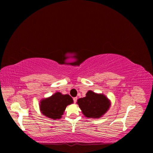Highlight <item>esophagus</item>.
I'll return each mask as SVG.
<instances>
[{
  "mask_svg": "<svg viewBox=\"0 0 153 153\" xmlns=\"http://www.w3.org/2000/svg\"><path fill=\"white\" fill-rule=\"evenodd\" d=\"M73 99H74V103H76V102H77V97H74V98Z\"/></svg>",
  "mask_w": 153,
  "mask_h": 153,
  "instance_id": "34e87169",
  "label": "esophagus"
}]
</instances>
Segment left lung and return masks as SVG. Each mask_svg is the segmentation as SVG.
<instances>
[{
    "instance_id": "obj_1",
    "label": "left lung",
    "mask_w": 153,
    "mask_h": 153,
    "mask_svg": "<svg viewBox=\"0 0 153 153\" xmlns=\"http://www.w3.org/2000/svg\"><path fill=\"white\" fill-rule=\"evenodd\" d=\"M83 114L87 118H99L105 114L110 108L111 102L102 93H96L88 91L86 96L77 100Z\"/></svg>"
}]
</instances>
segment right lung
Masks as SVG:
<instances>
[{
	"mask_svg": "<svg viewBox=\"0 0 153 153\" xmlns=\"http://www.w3.org/2000/svg\"><path fill=\"white\" fill-rule=\"evenodd\" d=\"M74 102L69 95H63L56 92L53 95L41 100L39 109L41 112L47 118L53 120L60 119L66 106Z\"/></svg>",
	"mask_w": 153,
	"mask_h": 153,
	"instance_id": "add662e5",
	"label": "right lung"
}]
</instances>
